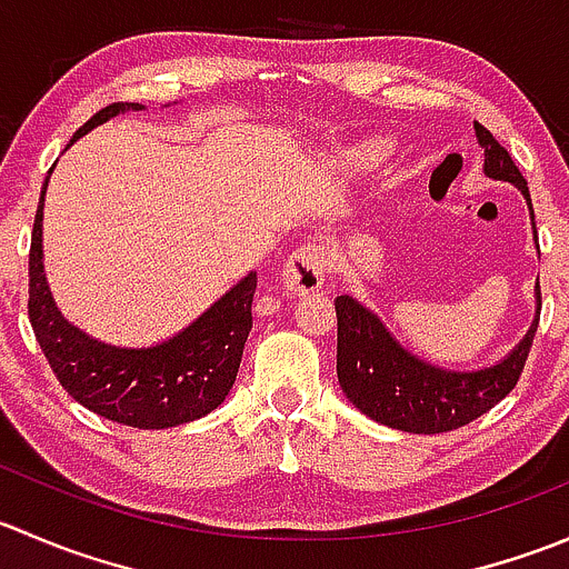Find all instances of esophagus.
Instances as JSON below:
<instances>
[{"mask_svg":"<svg viewBox=\"0 0 569 569\" xmlns=\"http://www.w3.org/2000/svg\"><path fill=\"white\" fill-rule=\"evenodd\" d=\"M327 252L321 244H302L286 258L283 263V286L295 295H311L325 283Z\"/></svg>","mask_w":569,"mask_h":569,"instance_id":"esophagus-1","label":"esophagus"}]
</instances>
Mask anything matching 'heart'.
Masks as SVG:
<instances>
[{"label":"heart","instance_id":"b5f03b06","mask_svg":"<svg viewBox=\"0 0 569 569\" xmlns=\"http://www.w3.org/2000/svg\"><path fill=\"white\" fill-rule=\"evenodd\" d=\"M382 157H386V148H382L380 142H363V146H355L352 151L343 157V162L352 170H369L375 168L377 162H382Z\"/></svg>","mask_w":569,"mask_h":569}]
</instances>
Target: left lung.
<instances>
[{
	"instance_id": "1",
	"label": "left lung",
	"mask_w": 569,
	"mask_h": 569,
	"mask_svg": "<svg viewBox=\"0 0 569 569\" xmlns=\"http://www.w3.org/2000/svg\"><path fill=\"white\" fill-rule=\"evenodd\" d=\"M476 140L485 148V176L520 189L531 211L529 183L501 142L481 123H473ZM537 233V228H533ZM539 250V244H537ZM537 313L518 347L498 363L476 371L435 366L401 347L382 319L355 297H336L338 317V386L371 421L412 435H438L476 421L498 405L520 380L539 325V283L533 289Z\"/></svg>"
}]
</instances>
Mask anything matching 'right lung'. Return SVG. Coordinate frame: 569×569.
Instances as JSON below:
<instances>
[{"label": "right lung", "instance_id": "1", "mask_svg": "<svg viewBox=\"0 0 569 569\" xmlns=\"http://www.w3.org/2000/svg\"><path fill=\"white\" fill-rule=\"evenodd\" d=\"M142 104H109L73 134L71 146L120 112ZM51 173V170H49ZM30 248V321L51 371L82 407L134 429H168L198 421L226 401L237 382L252 327L256 272L244 274L192 325L153 347H114L79 330L57 308L43 272V194Z\"/></svg>", "mask_w": 569, "mask_h": 569}]
</instances>
